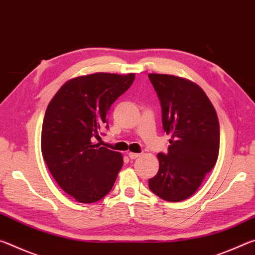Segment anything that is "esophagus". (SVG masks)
<instances>
[{"label":"esophagus","mask_w":255,"mask_h":255,"mask_svg":"<svg viewBox=\"0 0 255 255\" xmlns=\"http://www.w3.org/2000/svg\"><path fill=\"white\" fill-rule=\"evenodd\" d=\"M128 156H129V158H131V159H135V158H137L138 156H139V154H138V153H132V152H129V153H128Z\"/></svg>","instance_id":"1"}]
</instances>
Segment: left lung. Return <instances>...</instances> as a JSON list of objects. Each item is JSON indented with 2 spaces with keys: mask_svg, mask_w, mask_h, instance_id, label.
Listing matches in <instances>:
<instances>
[{
  "mask_svg": "<svg viewBox=\"0 0 255 255\" xmlns=\"http://www.w3.org/2000/svg\"><path fill=\"white\" fill-rule=\"evenodd\" d=\"M162 107L163 129L171 135L167 153H158L159 169L148 187L163 200L191 197L219 153V123L213 103L199 85L182 77L148 74Z\"/></svg>",
  "mask_w": 255,
  "mask_h": 255,
  "instance_id": "left-lung-1",
  "label": "left lung"
}]
</instances>
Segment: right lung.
<instances>
[{
  "mask_svg": "<svg viewBox=\"0 0 255 255\" xmlns=\"http://www.w3.org/2000/svg\"><path fill=\"white\" fill-rule=\"evenodd\" d=\"M133 80V73L75 77L62 85L47 107L42 156L59 187L82 204L107 196L122 169L123 155L93 140L102 127L108 128V111Z\"/></svg>",
  "mask_w": 255,
  "mask_h": 255,
  "instance_id": "add662e5",
  "label": "right lung"
}]
</instances>
